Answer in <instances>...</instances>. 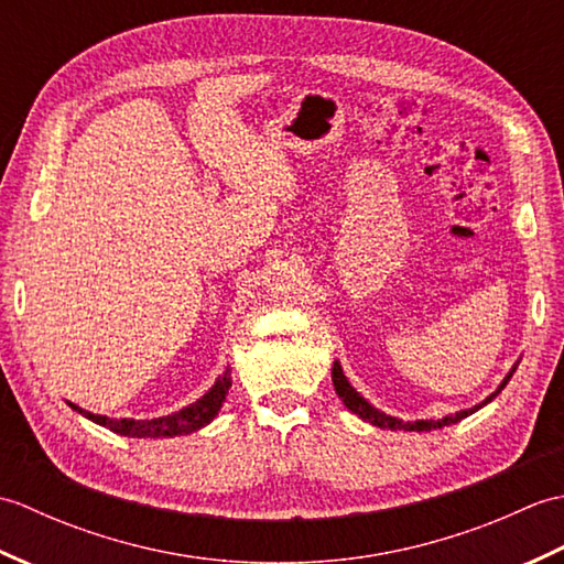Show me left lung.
<instances>
[{
	"mask_svg": "<svg viewBox=\"0 0 564 564\" xmlns=\"http://www.w3.org/2000/svg\"><path fill=\"white\" fill-rule=\"evenodd\" d=\"M509 378H511V373L505 378V382H501L499 390H497L495 394H489V398H487L482 404L492 402V398H497V394L501 392V388L507 386ZM332 382H334V390H337L341 402H344L346 406H349V410H351L354 414L366 419V422H370L373 426L392 429V431H434V429H441V426H451V424L460 422V419H465L467 414L477 412V410H480V406H482V404H477V406H473V410H463V412L453 414V416H443V419H438V422H402V419L388 416V414L378 412L376 406H370V404L361 398V394H358V392L349 386V380H346V376L341 373V366H339V364H334V368H332Z\"/></svg>",
	"mask_w": 564,
	"mask_h": 564,
	"instance_id": "1",
	"label": "left lung"
}]
</instances>
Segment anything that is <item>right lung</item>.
Listing matches in <instances>:
<instances>
[{"label": "right lung", "mask_w": 564, "mask_h": 564, "mask_svg": "<svg viewBox=\"0 0 564 564\" xmlns=\"http://www.w3.org/2000/svg\"><path fill=\"white\" fill-rule=\"evenodd\" d=\"M230 386H232V378H230V368H227L223 378H218V382H215V386L206 394H203L198 402L184 406L182 412L166 414L160 419H142V422H135V419H109L101 414H91V412L79 410V406L72 402H69V406L87 419H91V422H97L99 426L111 429L113 434L133 436V438H166V436L191 434V431L210 424L213 416L220 412L225 394H227V390H230Z\"/></svg>", "instance_id": "obj_1"}]
</instances>
